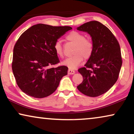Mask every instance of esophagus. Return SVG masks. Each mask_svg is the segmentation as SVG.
Returning a JSON list of instances; mask_svg holds the SVG:
<instances>
[{
	"label": "esophagus",
	"mask_w": 134,
	"mask_h": 134,
	"mask_svg": "<svg viewBox=\"0 0 134 134\" xmlns=\"http://www.w3.org/2000/svg\"><path fill=\"white\" fill-rule=\"evenodd\" d=\"M68 74L70 75H73L75 74V71L74 70H72V69H69L68 70Z\"/></svg>",
	"instance_id": "1"
}]
</instances>
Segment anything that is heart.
<instances>
[{
  "label": "heart",
  "mask_w": 134,
  "mask_h": 134,
  "mask_svg": "<svg viewBox=\"0 0 134 134\" xmlns=\"http://www.w3.org/2000/svg\"><path fill=\"white\" fill-rule=\"evenodd\" d=\"M66 40L75 44L72 56L64 60L62 64L70 69H75L82 63L83 58L88 60L91 57L94 51V44L91 40L86 38L84 34L78 31H72L65 36ZM54 49L56 54L64 57V49L62 43L57 40L54 44Z\"/></svg>",
  "instance_id": "1"
}]
</instances>
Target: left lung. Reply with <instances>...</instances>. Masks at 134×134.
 <instances>
[{
  "instance_id": "obj_1",
  "label": "left lung",
  "mask_w": 134,
  "mask_h": 134,
  "mask_svg": "<svg viewBox=\"0 0 134 134\" xmlns=\"http://www.w3.org/2000/svg\"><path fill=\"white\" fill-rule=\"evenodd\" d=\"M77 29L87 32L94 44L91 57L78 69L83 81L77 88L86 96L97 97L107 92L118 79L122 63L120 46L109 29L99 21L87 22Z\"/></svg>"
}]
</instances>
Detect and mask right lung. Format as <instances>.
<instances>
[{
    "mask_svg": "<svg viewBox=\"0 0 134 134\" xmlns=\"http://www.w3.org/2000/svg\"><path fill=\"white\" fill-rule=\"evenodd\" d=\"M70 26L34 25L24 32L13 49L12 70L20 90L35 98L49 96L56 90L68 67L51 66L59 63L54 49V43Z\"/></svg>",
    "mask_w": 134,
    "mask_h": 134,
    "instance_id": "obj_1",
    "label": "right lung"
}]
</instances>
